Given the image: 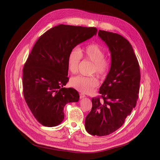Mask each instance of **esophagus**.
I'll list each match as a JSON object with an SVG mask.
<instances>
[{"mask_svg": "<svg viewBox=\"0 0 160 160\" xmlns=\"http://www.w3.org/2000/svg\"><path fill=\"white\" fill-rule=\"evenodd\" d=\"M84 97H86V95L84 94H83V93H80V98H84Z\"/></svg>", "mask_w": 160, "mask_h": 160, "instance_id": "esophagus-1", "label": "esophagus"}]
</instances>
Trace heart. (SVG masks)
Listing matches in <instances>:
<instances>
[{"label": "heart", "mask_w": 160, "mask_h": 160, "mask_svg": "<svg viewBox=\"0 0 160 160\" xmlns=\"http://www.w3.org/2000/svg\"><path fill=\"white\" fill-rule=\"evenodd\" d=\"M82 57L86 60L93 63L91 72H95L100 78H104L111 67V62L105 57L104 50L97 43L87 45L83 49L78 47L72 48L67 58V67L72 73L77 72ZM71 86L83 93H91L98 86V80L95 76L83 77L77 76L70 80Z\"/></svg>", "instance_id": "obj_1"}]
</instances>
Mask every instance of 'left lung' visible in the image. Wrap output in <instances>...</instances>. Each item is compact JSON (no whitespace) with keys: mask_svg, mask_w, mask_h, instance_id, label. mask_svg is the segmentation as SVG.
Segmentation results:
<instances>
[{"mask_svg":"<svg viewBox=\"0 0 160 160\" xmlns=\"http://www.w3.org/2000/svg\"><path fill=\"white\" fill-rule=\"evenodd\" d=\"M98 36L110 49L112 64L100 88L101 95L92 98L85 128L91 135L104 136L119 129L136 106L141 74L138 59L127 39L101 30Z\"/></svg>","mask_w":160,"mask_h":160,"instance_id":"8db88e82","label":"left lung"}]
</instances>
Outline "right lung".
Returning a JSON list of instances; mask_svg holds the SVG:
<instances>
[{
    "label": "right lung",
    "mask_w": 160,
    "mask_h": 160,
    "mask_svg": "<svg viewBox=\"0 0 160 160\" xmlns=\"http://www.w3.org/2000/svg\"><path fill=\"white\" fill-rule=\"evenodd\" d=\"M97 32L95 27L59 24L41 35L33 46L23 68V95L42 125L60 124L65 105L78 101L77 90L63 88L69 81L67 58L72 48Z\"/></svg>",
    "instance_id": "1"
}]
</instances>
